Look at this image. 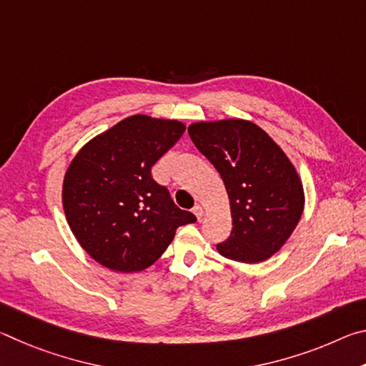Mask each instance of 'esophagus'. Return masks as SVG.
I'll use <instances>...</instances> for the list:
<instances>
[{
	"instance_id": "esophagus-1",
	"label": "esophagus",
	"mask_w": 366,
	"mask_h": 366,
	"mask_svg": "<svg viewBox=\"0 0 366 366\" xmlns=\"http://www.w3.org/2000/svg\"><path fill=\"white\" fill-rule=\"evenodd\" d=\"M194 214L197 216V219L200 221L202 218H203V208L200 207V205H197V207H194Z\"/></svg>"
}]
</instances>
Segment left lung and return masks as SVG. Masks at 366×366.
Listing matches in <instances>:
<instances>
[{
  "mask_svg": "<svg viewBox=\"0 0 366 366\" xmlns=\"http://www.w3.org/2000/svg\"><path fill=\"white\" fill-rule=\"evenodd\" d=\"M189 135L221 174L229 197L232 232L216 245L219 255L239 263L271 258L287 242L305 207L292 161L252 121L192 122Z\"/></svg>",
  "mask_w": 366,
  "mask_h": 366,
  "instance_id": "left-lung-1",
  "label": "left lung"
}]
</instances>
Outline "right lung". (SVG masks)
Listing matches in <instances>:
<instances>
[{
  "instance_id": "obj_1",
  "label": "right lung",
  "mask_w": 366,
  "mask_h": 366,
  "mask_svg": "<svg viewBox=\"0 0 366 366\" xmlns=\"http://www.w3.org/2000/svg\"><path fill=\"white\" fill-rule=\"evenodd\" d=\"M185 124L134 114L86 142L63 181L74 237L97 263L139 272L163 255L179 226L195 222L153 181L152 166L181 139Z\"/></svg>"
}]
</instances>
